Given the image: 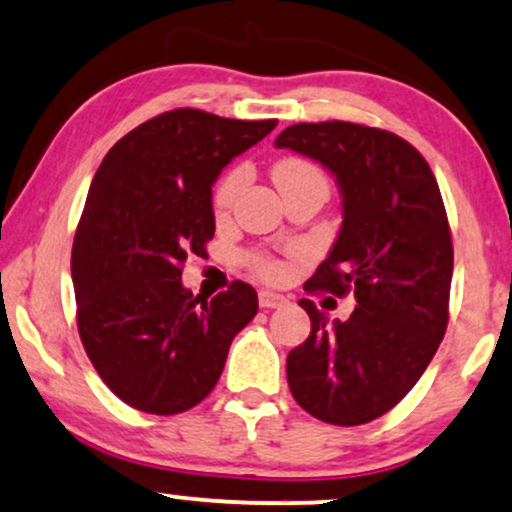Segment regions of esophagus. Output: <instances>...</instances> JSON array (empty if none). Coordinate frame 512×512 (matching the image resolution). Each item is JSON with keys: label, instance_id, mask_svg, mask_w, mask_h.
Instances as JSON below:
<instances>
[{"label": "esophagus", "instance_id": "1", "mask_svg": "<svg viewBox=\"0 0 512 512\" xmlns=\"http://www.w3.org/2000/svg\"><path fill=\"white\" fill-rule=\"evenodd\" d=\"M286 303V298L274 291H260V307H267V310H272V307H281Z\"/></svg>", "mask_w": 512, "mask_h": 512}]
</instances>
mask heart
<instances>
[{
  "label": "heart",
  "mask_w": 512,
  "mask_h": 512,
  "mask_svg": "<svg viewBox=\"0 0 512 512\" xmlns=\"http://www.w3.org/2000/svg\"><path fill=\"white\" fill-rule=\"evenodd\" d=\"M303 178H322V174H319V171L310 162H305V159H295V157L281 159V162L274 166V181L279 188L286 186V183L303 181ZM245 181H248V171H245V166H236V169H231L229 174H226L217 183L212 202H214V209H217L219 214L226 212V209L236 202V197L240 195V190H243ZM250 267L269 281L281 279V276L286 274V267H283L281 262L269 260V257H252Z\"/></svg>",
  "instance_id": "heart-1"
}]
</instances>
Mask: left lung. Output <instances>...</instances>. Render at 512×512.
<instances>
[{
    "mask_svg": "<svg viewBox=\"0 0 512 512\" xmlns=\"http://www.w3.org/2000/svg\"><path fill=\"white\" fill-rule=\"evenodd\" d=\"M274 145L334 174L343 224L305 288L357 303L329 322L300 300L312 331L288 353V386L317 420L372 422L417 384L446 334L453 243L439 183L408 140L360 123H295Z\"/></svg>",
    "mask_w": 512,
    "mask_h": 512,
    "instance_id": "obj_1",
    "label": "left lung"
}]
</instances>
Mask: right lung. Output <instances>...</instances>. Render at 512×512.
Returning <instances> with one entry per match:
<instances>
[{
	"label": "right lung",
	"instance_id": "1",
	"mask_svg": "<svg viewBox=\"0 0 512 512\" xmlns=\"http://www.w3.org/2000/svg\"><path fill=\"white\" fill-rule=\"evenodd\" d=\"M274 126L174 109L123 135L92 178L71 252L78 334L104 384L135 410L176 415L207 398L257 315L248 283L207 300L181 274L214 236L221 169Z\"/></svg>",
	"mask_w": 512,
	"mask_h": 512
}]
</instances>
